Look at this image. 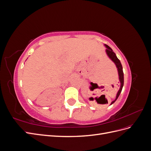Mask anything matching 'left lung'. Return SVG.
<instances>
[{"mask_svg":"<svg viewBox=\"0 0 151 151\" xmlns=\"http://www.w3.org/2000/svg\"><path fill=\"white\" fill-rule=\"evenodd\" d=\"M104 45L105 46V47L106 48V55H108V57L114 63H115L116 67L117 70H118V78H119L120 83V89L118 91V93L116 96V98L115 99V100H113V101L111 103L110 105H111L113 103H114L116 101V100L118 99V96H119L121 92H122V88L123 87V84H124V76H123V67L122 65V63H121L119 59L117 58L116 54L113 52V50L109 46H108L107 45Z\"/></svg>","mask_w":151,"mask_h":151,"instance_id":"obj_1","label":"left lung"}]
</instances>
